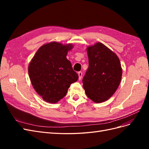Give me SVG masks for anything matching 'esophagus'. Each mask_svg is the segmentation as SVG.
Wrapping results in <instances>:
<instances>
[{
  "label": "esophagus",
  "instance_id": "obj_1",
  "mask_svg": "<svg viewBox=\"0 0 149 149\" xmlns=\"http://www.w3.org/2000/svg\"><path fill=\"white\" fill-rule=\"evenodd\" d=\"M78 76H79V80H81V79L82 78V72L81 71H79L78 73Z\"/></svg>",
  "mask_w": 149,
  "mask_h": 149
}]
</instances>
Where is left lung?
<instances>
[{
	"label": "left lung",
	"mask_w": 149,
	"mask_h": 149,
	"mask_svg": "<svg viewBox=\"0 0 149 149\" xmlns=\"http://www.w3.org/2000/svg\"><path fill=\"white\" fill-rule=\"evenodd\" d=\"M89 67L83 79L86 96L100 103L113 95L120 83L123 70L116 54L97 42L86 48Z\"/></svg>",
	"instance_id": "obj_1"
}]
</instances>
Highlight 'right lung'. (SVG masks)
I'll return each mask as SVG.
<instances>
[{
  "label": "right lung",
  "mask_w": 149,
  "mask_h": 149,
  "mask_svg": "<svg viewBox=\"0 0 149 149\" xmlns=\"http://www.w3.org/2000/svg\"><path fill=\"white\" fill-rule=\"evenodd\" d=\"M73 48L71 43L49 42L40 47L29 65V74L35 91L49 103L63 98L70 84L77 81L67 53Z\"/></svg>",
  "instance_id": "1"
}]
</instances>
